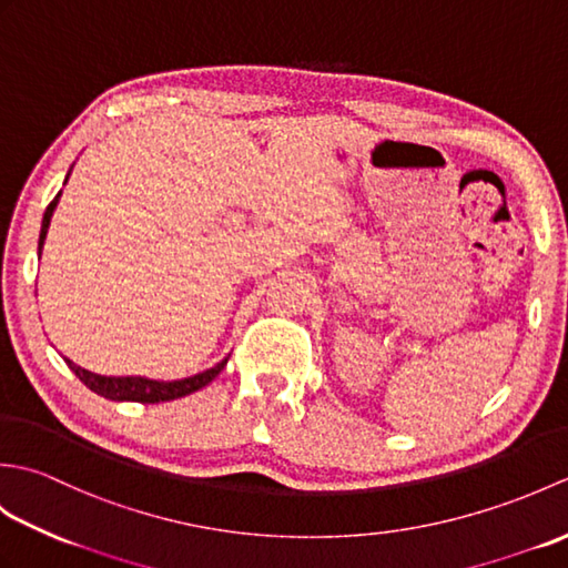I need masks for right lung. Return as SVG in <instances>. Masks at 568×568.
<instances>
[{
  "label": "right lung",
  "mask_w": 568,
  "mask_h": 568,
  "mask_svg": "<svg viewBox=\"0 0 568 568\" xmlns=\"http://www.w3.org/2000/svg\"><path fill=\"white\" fill-rule=\"evenodd\" d=\"M70 173L65 175V183H68ZM60 200V192L53 197V202L45 207L43 214V224H41V236H39V258H41V251H43V241L48 234V226H51V216L55 204ZM226 361H220L214 368H207L197 373V376H190L183 381H151V378H141V376H100V373H92L88 368H80L78 364H72L70 358H65V364L70 366V371L75 373V376L88 385L92 393H98L102 397H110V400L116 403H168V400H175V397H185L190 393H195L204 385L212 383L220 373L224 371Z\"/></svg>",
  "instance_id": "obj_1"
}]
</instances>
